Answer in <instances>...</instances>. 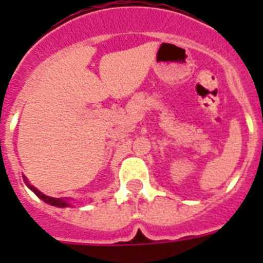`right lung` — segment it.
<instances>
[{"label":"right lung","instance_id":"right-lung-1","mask_svg":"<svg viewBox=\"0 0 263 263\" xmlns=\"http://www.w3.org/2000/svg\"><path fill=\"white\" fill-rule=\"evenodd\" d=\"M23 179H25V183L27 184V187H29L30 190H31V191L39 197V199H42V200L45 201V203L50 204V205H53V206H59V208H64V206L69 205V201L67 200V199H57V197L46 196L45 194H42L41 191H38L35 187H32L31 184H29V183H27V180H26V178H23Z\"/></svg>","mask_w":263,"mask_h":263}]
</instances>
